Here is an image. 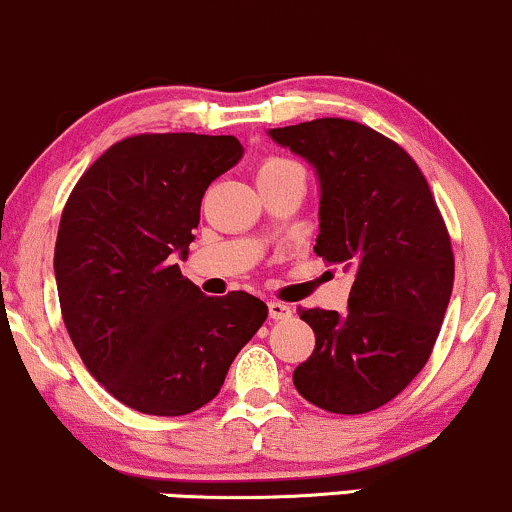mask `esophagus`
<instances>
[{"label":"esophagus","mask_w":512,"mask_h":512,"mask_svg":"<svg viewBox=\"0 0 512 512\" xmlns=\"http://www.w3.org/2000/svg\"><path fill=\"white\" fill-rule=\"evenodd\" d=\"M268 314H271V319H275V321H283V319L292 317V309L283 302H271L268 304Z\"/></svg>","instance_id":"34e87169"}]
</instances>
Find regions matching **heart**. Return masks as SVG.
<instances>
[{"mask_svg":"<svg viewBox=\"0 0 512 512\" xmlns=\"http://www.w3.org/2000/svg\"><path fill=\"white\" fill-rule=\"evenodd\" d=\"M292 171H302L300 166L287 162V159L280 157H268L258 164L256 169V181H268V179H278V176L292 174Z\"/></svg>","mask_w":512,"mask_h":512,"instance_id":"b5f03b06","label":"heart"}]
</instances>
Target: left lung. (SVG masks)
Returning a JSON list of instances; mask_svg holds the SVG:
<instances>
[{"instance_id":"1","label":"left lung","mask_w":512,"mask_h":512,"mask_svg":"<svg viewBox=\"0 0 512 512\" xmlns=\"http://www.w3.org/2000/svg\"><path fill=\"white\" fill-rule=\"evenodd\" d=\"M268 135L317 169L314 254L353 273L343 317L300 309L317 346L292 382L324 411H375L433 353L455 283L445 220L418 164L363 123L317 118Z\"/></svg>"}]
</instances>
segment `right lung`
Wrapping results in <instances>:
<instances>
[{
	"label": "right lung",
	"mask_w": 512,
	"mask_h": 512,
	"mask_svg": "<svg viewBox=\"0 0 512 512\" xmlns=\"http://www.w3.org/2000/svg\"><path fill=\"white\" fill-rule=\"evenodd\" d=\"M241 154L232 135L125 137L67 198L55 241L62 319L86 370L130 409L198 411L268 317L249 292L205 297L176 263L205 191Z\"/></svg>",
	"instance_id": "right-lung-1"
}]
</instances>
